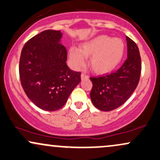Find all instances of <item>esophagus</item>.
<instances>
[{
  "label": "esophagus",
  "instance_id": "1",
  "mask_svg": "<svg viewBox=\"0 0 160 160\" xmlns=\"http://www.w3.org/2000/svg\"><path fill=\"white\" fill-rule=\"evenodd\" d=\"M88 76L87 74H81V79L82 80H84V79H88Z\"/></svg>",
  "mask_w": 160,
  "mask_h": 160
}]
</instances>
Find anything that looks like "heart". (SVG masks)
<instances>
[{
    "label": "heart",
    "mask_w": 160,
    "mask_h": 160,
    "mask_svg": "<svg viewBox=\"0 0 160 160\" xmlns=\"http://www.w3.org/2000/svg\"><path fill=\"white\" fill-rule=\"evenodd\" d=\"M125 45L119 38H111L101 35L82 43L80 50L72 47L69 49V59L73 67L79 68L85 63V57H91L90 66L98 74L112 72L122 61Z\"/></svg>",
    "instance_id": "obj_1"
}]
</instances>
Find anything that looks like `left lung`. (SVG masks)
<instances>
[{
	"instance_id": "8db88e82",
	"label": "left lung",
	"mask_w": 160,
	"mask_h": 160,
	"mask_svg": "<svg viewBox=\"0 0 160 160\" xmlns=\"http://www.w3.org/2000/svg\"><path fill=\"white\" fill-rule=\"evenodd\" d=\"M128 59L115 72L90 78L92 82L90 98L100 110L108 112L117 109L128 101L135 91L142 70L141 57L136 44L126 36Z\"/></svg>"
}]
</instances>
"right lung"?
<instances>
[{
    "label": "right lung",
    "instance_id": "1",
    "mask_svg": "<svg viewBox=\"0 0 160 160\" xmlns=\"http://www.w3.org/2000/svg\"><path fill=\"white\" fill-rule=\"evenodd\" d=\"M59 30H44L27 42L19 61L22 88L38 108L58 110L80 83V72L66 64L67 50L60 44Z\"/></svg>",
    "mask_w": 160,
    "mask_h": 160
}]
</instances>
